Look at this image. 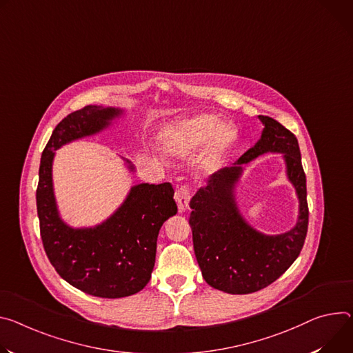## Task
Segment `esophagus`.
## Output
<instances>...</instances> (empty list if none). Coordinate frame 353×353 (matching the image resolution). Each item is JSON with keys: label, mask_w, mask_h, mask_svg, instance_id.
Segmentation results:
<instances>
[{"label": "esophagus", "mask_w": 353, "mask_h": 353, "mask_svg": "<svg viewBox=\"0 0 353 353\" xmlns=\"http://www.w3.org/2000/svg\"><path fill=\"white\" fill-rule=\"evenodd\" d=\"M190 188L188 185H180L177 187L176 193H174V199L177 201V205H179V211L180 212H184L187 208H188V203H190Z\"/></svg>", "instance_id": "obj_1"}]
</instances>
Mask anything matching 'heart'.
Here are the masks:
<instances>
[{
	"mask_svg": "<svg viewBox=\"0 0 353 353\" xmlns=\"http://www.w3.org/2000/svg\"><path fill=\"white\" fill-rule=\"evenodd\" d=\"M213 138L208 143L203 159V168L212 169L219 162L231 143L234 142L236 132L232 126H219V119L210 114H203L183 122L173 134L169 150L174 154H191L201 148L210 137Z\"/></svg>",
	"mask_w": 353,
	"mask_h": 353,
	"instance_id": "heart-1",
	"label": "heart"
}]
</instances>
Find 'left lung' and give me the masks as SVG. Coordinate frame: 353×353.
Segmentation results:
<instances>
[{"instance_id":"left-lung-1","label":"left lung","mask_w":353,"mask_h":353,"mask_svg":"<svg viewBox=\"0 0 353 353\" xmlns=\"http://www.w3.org/2000/svg\"><path fill=\"white\" fill-rule=\"evenodd\" d=\"M259 119L265 125L261 139L232 166L214 173L190 201L193 211L188 222L203 277L230 294H249L272 284L299 258L307 236V185L297 138L270 117L259 115ZM268 151L283 153L288 176L299 197L296 227L280 236H265L250 228L234 200L243 165Z\"/></svg>"}]
</instances>
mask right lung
<instances>
[{"label": "right lung", "mask_w": 353, "mask_h": 353, "mask_svg": "<svg viewBox=\"0 0 353 353\" xmlns=\"http://www.w3.org/2000/svg\"><path fill=\"white\" fill-rule=\"evenodd\" d=\"M121 114L119 108L87 105L61 119L42 153L37 190L41 238L52 266L73 287L103 299L132 296L149 283L159 231L177 212L170 183H142L99 225L72 228L60 218L52 180L54 150L101 132Z\"/></svg>", "instance_id": "1"}]
</instances>
